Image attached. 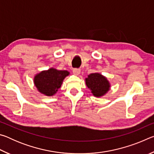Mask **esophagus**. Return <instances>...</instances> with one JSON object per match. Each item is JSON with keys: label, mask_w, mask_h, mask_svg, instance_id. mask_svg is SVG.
Instances as JSON below:
<instances>
[{"label": "esophagus", "mask_w": 154, "mask_h": 154, "mask_svg": "<svg viewBox=\"0 0 154 154\" xmlns=\"http://www.w3.org/2000/svg\"><path fill=\"white\" fill-rule=\"evenodd\" d=\"M72 72H73L74 75H78L80 74L81 70L79 69H72Z\"/></svg>", "instance_id": "34e87169"}]
</instances>
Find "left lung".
Returning a JSON list of instances; mask_svg holds the SVG:
<instances>
[{
	"mask_svg": "<svg viewBox=\"0 0 154 154\" xmlns=\"http://www.w3.org/2000/svg\"><path fill=\"white\" fill-rule=\"evenodd\" d=\"M85 83L93 95L100 97L109 90L110 84L105 77L100 73H92L85 79Z\"/></svg>",
	"mask_w": 154,
	"mask_h": 154,
	"instance_id": "1",
	"label": "left lung"
}]
</instances>
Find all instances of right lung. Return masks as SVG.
<instances>
[{
  "label": "right lung",
  "instance_id": "1",
  "mask_svg": "<svg viewBox=\"0 0 154 154\" xmlns=\"http://www.w3.org/2000/svg\"><path fill=\"white\" fill-rule=\"evenodd\" d=\"M69 74L67 71H58L51 68L48 71H43L36 75L34 82L41 93L51 96L55 94L61 87L64 79Z\"/></svg>",
  "mask_w": 154,
  "mask_h": 154
}]
</instances>
